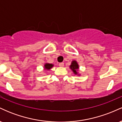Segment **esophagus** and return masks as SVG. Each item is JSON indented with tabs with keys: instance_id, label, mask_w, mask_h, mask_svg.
Segmentation results:
<instances>
[{
	"instance_id": "esophagus-1",
	"label": "esophagus",
	"mask_w": 122,
	"mask_h": 122,
	"mask_svg": "<svg viewBox=\"0 0 122 122\" xmlns=\"http://www.w3.org/2000/svg\"><path fill=\"white\" fill-rule=\"evenodd\" d=\"M64 64L63 62H61L59 64V66L60 67H63L64 66Z\"/></svg>"
}]
</instances>
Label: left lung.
Listing matches in <instances>:
<instances>
[{
    "mask_svg": "<svg viewBox=\"0 0 122 122\" xmlns=\"http://www.w3.org/2000/svg\"><path fill=\"white\" fill-rule=\"evenodd\" d=\"M70 68H71V70L73 71V73L75 75H79L78 73V70L79 69V66L78 63L75 60H73V61H72V63H71V65H70Z\"/></svg>",
    "mask_w": 122,
    "mask_h": 122,
    "instance_id": "1",
    "label": "left lung"
}]
</instances>
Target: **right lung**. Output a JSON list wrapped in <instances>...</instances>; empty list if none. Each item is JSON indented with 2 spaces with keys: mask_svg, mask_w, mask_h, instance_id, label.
<instances>
[{
  "mask_svg": "<svg viewBox=\"0 0 122 122\" xmlns=\"http://www.w3.org/2000/svg\"><path fill=\"white\" fill-rule=\"evenodd\" d=\"M53 66H54V65L52 64L46 63V64L44 65V69L46 70V71H49V70H50V69H51V68H53Z\"/></svg>",
  "mask_w": 122,
  "mask_h": 122,
  "instance_id": "obj_1",
  "label": "right lung"
}]
</instances>
